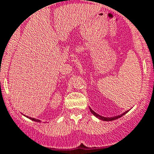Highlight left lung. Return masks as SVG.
Returning <instances> with one entry per match:
<instances>
[{"label":"left lung","instance_id":"1","mask_svg":"<svg viewBox=\"0 0 154 154\" xmlns=\"http://www.w3.org/2000/svg\"><path fill=\"white\" fill-rule=\"evenodd\" d=\"M89 108H90V110H91V113H93V115H94V116H95V117H97V118H98V119H100V120H103V121H111V120H117V119L120 118V117H121L122 116H124V114H126V113H127V112H128L129 110H127V111L124 112V113H122V114L117 115V116H114V117H103V116H100V114H98V113H97L96 112H94V110H93L91 107H89Z\"/></svg>","mask_w":154,"mask_h":154}]
</instances>
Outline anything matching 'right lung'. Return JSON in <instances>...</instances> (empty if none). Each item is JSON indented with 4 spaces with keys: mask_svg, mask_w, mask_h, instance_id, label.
I'll return each instance as SVG.
<instances>
[{
    "mask_svg": "<svg viewBox=\"0 0 154 154\" xmlns=\"http://www.w3.org/2000/svg\"><path fill=\"white\" fill-rule=\"evenodd\" d=\"M23 116H25V115H23ZM27 117V118L30 119V120H34V121H35V122H41V120H38V119L32 118V117Z\"/></svg>",
    "mask_w": 154,
    "mask_h": 154,
    "instance_id": "add662e5",
    "label": "right lung"
}]
</instances>
